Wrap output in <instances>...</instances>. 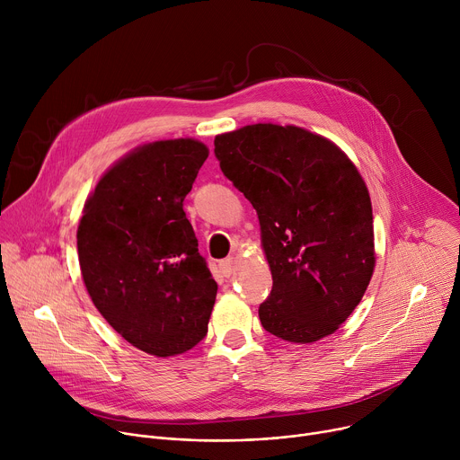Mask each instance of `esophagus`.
I'll use <instances>...</instances> for the list:
<instances>
[{"instance_id":"obj_1","label":"esophagus","mask_w":460,"mask_h":460,"mask_svg":"<svg viewBox=\"0 0 460 460\" xmlns=\"http://www.w3.org/2000/svg\"><path fill=\"white\" fill-rule=\"evenodd\" d=\"M220 270H222V275L224 277H231L233 271H234V260L233 258H226L220 261Z\"/></svg>"}]
</instances>
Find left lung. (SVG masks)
<instances>
[{
    "label": "left lung",
    "mask_w": 460,
    "mask_h": 460,
    "mask_svg": "<svg viewBox=\"0 0 460 460\" xmlns=\"http://www.w3.org/2000/svg\"><path fill=\"white\" fill-rule=\"evenodd\" d=\"M220 169L256 209L273 289L264 330L311 344L335 333L375 271L369 190L332 140L296 125L252 123L215 138Z\"/></svg>",
    "instance_id": "obj_1"
}]
</instances>
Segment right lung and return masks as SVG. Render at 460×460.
<instances>
[{
	"label": "right lung",
	"mask_w": 460,
	"mask_h": 460,
	"mask_svg": "<svg viewBox=\"0 0 460 460\" xmlns=\"http://www.w3.org/2000/svg\"><path fill=\"white\" fill-rule=\"evenodd\" d=\"M209 156L194 138L144 144L98 180L78 226L87 293L130 346L174 357L206 333L218 286L183 200Z\"/></svg>",
	"instance_id": "1"
}]
</instances>
